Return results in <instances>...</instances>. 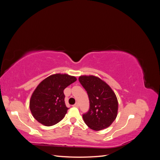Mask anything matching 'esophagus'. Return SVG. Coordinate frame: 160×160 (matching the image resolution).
I'll return each mask as SVG.
<instances>
[{
  "instance_id": "34e87169",
  "label": "esophagus",
  "mask_w": 160,
  "mask_h": 160,
  "mask_svg": "<svg viewBox=\"0 0 160 160\" xmlns=\"http://www.w3.org/2000/svg\"><path fill=\"white\" fill-rule=\"evenodd\" d=\"M73 107L78 108V107H79V103H76L75 105H73Z\"/></svg>"
}]
</instances>
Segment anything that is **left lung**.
<instances>
[{
  "mask_svg": "<svg viewBox=\"0 0 160 160\" xmlns=\"http://www.w3.org/2000/svg\"><path fill=\"white\" fill-rule=\"evenodd\" d=\"M79 81L88 92L90 103L88 112L83 115L85 123L95 131L108 128L118 115V101L114 91L93 75H81Z\"/></svg>",
  "mask_w": 160,
  "mask_h": 160,
  "instance_id": "left-lung-1",
  "label": "left lung"
}]
</instances>
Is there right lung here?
Wrapping results in <instances>:
<instances>
[{
	"label": "right lung",
	"mask_w": 160,
	"mask_h": 160,
	"mask_svg": "<svg viewBox=\"0 0 160 160\" xmlns=\"http://www.w3.org/2000/svg\"><path fill=\"white\" fill-rule=\"evenodd\" d=\"M76 81L74 76L61 73L42 80L30 99L29 108L34 118L45 126H52L63 119L68 110L63 91Z\"/></svg>",
	"instance_id": "obj_1"
}]
</instances>
